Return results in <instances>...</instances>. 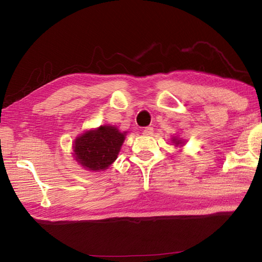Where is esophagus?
<instances>
[{"label":"esophagus","mask_w":262,"mask_h":262,"mask_svg":"<svg viewBox=\"0 0 262 262\" xmlns=\"http://www.w3.org/2000/svg\"><path fill=\"white\" fill-rule=\"evenodd\" d=\"M142 133H143V135H147V136H149V135H152V133H154V128L152 127H145L143 130H142Z\"/></svg>","instance_id":"34e87169"}]
</instances>
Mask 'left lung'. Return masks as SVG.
I'll use <instances>...</instances> for the list:
<instances>
[{
  "label": "left lung",
  "instance_id": "8db88e82",
  "mask_svg": "<svg viewBox=\"0 0 262 262\" xmlns=\"http://www.w3.org/2000/svg\"><path fill=\"white\" fill-rule=\"evenodd\" d=\"M172 141H173V143H176V145H179V144H183L184 143L183 141L179 140V139H177V137H174V139H172Z\"/></svg>",
  "mask_w": 262,
  "mask_h": 262
}]
</instances>
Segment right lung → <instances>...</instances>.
<instances>
[{"instance_id": "add662e5", "label": "right lung", "mask_w": 262, "mask_h": 262, "mask_svg": "<svg viewBox=\"0 0 262 262\" xmlns=\"http://www.w3.org/2000/svg\"><path fill=\"white\" fill-rule=\"evenodd\" d=\"M126 133L107 125L83 133L74 141V157L86 170H106L117 159Z\"/></svg>"}]
</instances>
